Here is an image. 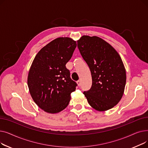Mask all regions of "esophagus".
<instances>
[{
    "instance_id": "esophagus-1",
    "label": "esophagus",
    "mask_w": 148,
    "mask_h": 148,
    "mask_svg": "<svg viewBox=\"0 0 148 148\" xmlns=\"http://www.w3.org/2000/svg\"><path fill=\"white\" fill-rule=\"evenodd\" d=\"M77 84H78L79 86H81L82 83H81V81H80V80H78V81H77Z\"/></svg>"
}]
</instances>
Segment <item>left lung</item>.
Masks as SVG:
<instances>
[{
  "instance_id": "obj_1",
  "label": "left lung",
  "mask_w": 148,
  "mask_h": 148,
  "mask_svg": "<svg viewBox=\"0 0 148 148\" xmlns=\"http://www.w3.org/2000/svg\"><path fill=\"white\" fill-rule=\"evenodd\" d=\"M77 47L92 80L90 89L83 94L95 110L110 109L119 102L125 86L126 71L121 58L110 44L95 36H82Z\"/></svg>"
}]
</instances>
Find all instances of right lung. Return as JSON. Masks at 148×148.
I'll return each mask as SVG.
<instances>
[{
	"label": "right lung",
	"instance_id": "right-lung-1",
	"mask_svg": "<svg viewBox=\"0 0 148 148\" xmlns=\"http://www.w3.org/2000/svg\"><path fill=\"white\" fill-rule=\"evenodd\" d=\"M76 47L71 38H56L37 53L30 66L27 77L30 94L46 112L56 113L65 109L75 90L77 84L65 65Z\"/></svg>",
	"mask_w": 148,
	"mask_h": 148
}]
</instances>
